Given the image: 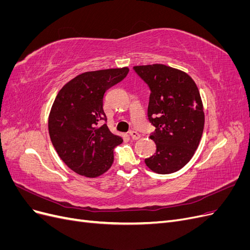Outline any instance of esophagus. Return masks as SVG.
Listing matches in <instances>:
<instances>
[{"instance_id": "1", "label": "esophagus", "mask_w": 250, "mask_h": 250, "mask_svg": "<svg viewBox=\"0 0 250 250\" xmlns=\"http://www.w3.org/2000/svg\"><path fill=\"white\" fill-rule=\"evenodd\" d=\"M129 135H130V138H131L132 140H139V139L141 138V134L138 133L137 131H134V130H131V131L129 132Z\"/></svg>"}]
</instances>
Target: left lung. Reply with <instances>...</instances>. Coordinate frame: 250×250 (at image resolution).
Listing matches in <instances>:
<instances>
[{
	"label": "left lung",
	"mask_w": 250,
	"mask_h": 250,
	"mask_svg": "<svg viewBox=\"0 0 250 250\" xmlns=\"http://www.w3.org/2000/svg\"><path fill=\"white\" fill-rule=\"evenodd\" d=\"M133 69L151 90L148 118L156 128L150 135L156 151L145 164L158 174L176 172L191 161L202 137L204 112L199 89L187 73L168 65Z\"/></svg>",
	"instance_id": "left-lung-1"
}]
</instances>
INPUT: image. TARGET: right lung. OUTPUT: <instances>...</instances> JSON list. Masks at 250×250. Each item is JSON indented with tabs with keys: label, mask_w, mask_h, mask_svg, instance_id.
Listing matches in <instances>:
<instances>
[{
	"label": "right lung",
	"mask_w": 250,
	"mask_h": 250,
	"mask_svg": "<svg viewBox=\"0 0 250 250\" xmlns=\"http://www.w3.org/2000/svg\"><path fill=\"white\" fill-rule=\"evenodd\" d=\"M129 69L82 73L59 90L49 115V133L63 163L79 175H102L113 163V149L123 142L110 132L103 110V97L122 81Z\"/></svg>",
	"instance_id": "1"
}]
</instances>
